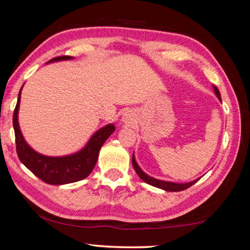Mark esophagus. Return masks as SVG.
Returning <instances> with one entry per match:
<instances>
[{"label":"esophagus","mask_w":250,"mask_h":250,"mask_svg":"<svg viewBox=\"0 0 250 250\" xmlns=\"http://www.w3.org/2000/svg\"><path fill=\"white\" fill-rule=\"evenodd\" d=\"M124 120H125V122L130 120V116H129V114H125V117H124Z\"/></svg>","instance_id":"34e87169"}]
</instances>
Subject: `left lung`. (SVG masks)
Listing matches in <instances>:
<instances>
[{
	"label": "left lung",
	"mask_w": 250,
	"mask_h": 250,
	"mask_svg": "<svg viewBox=\"0 0 250 250\" xmlns=\"http://www.w3.org/2000/svg\"><path fill=\"white\" fill-rule=\"evenodd\" d=\"M213 90H215V93H216V96L218 97V99H219V100L221 101L220 92H219V90H218L217 86H213ZM132 166H133L134 170H136V172L138 173V176H139L145 182L153 186V187L164 189V190H166V191H181V190H185V189H187L189 187H191L193 184H196V182H197V180H193L191 182H187V184H175V182H169V181L154 179V178L146 175V173L142 171L139 166H138L136 159H134V156H132Z\"/></svg>",
	"instance_id": "1"
}]
</instances>
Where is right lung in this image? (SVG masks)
<instances>
[{
  "instance_id": "add662e5",
  "label": "right lung",
  "mask_w": 250,
  "mask_h": 250,
  "mask_svg": "<svg viewBox=\"0 0 250 250\" xmlns=\"http://www.w3.org/2000/svg\"><path fill=\"white\" fill-rule=\"evenodd\" d=\"M72 57L62 55L51 59L47 62L70 60ZM22 90V88H21ZM21 90L19 92L18 102L13 113V126L15 133V145L19 159L25 167L32 171L42 181L50 185H65L84 179L92 171L97 164L99 151L105 140L116 130L113 125H108L93 134L88 145L71 156L65 157H46L38 153L26 144L19 126L18 112L21 100Z\"/></svg>"
}]
</instances>
